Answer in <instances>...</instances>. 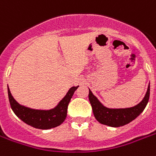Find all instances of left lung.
<instances>
[{
  "mask_svg": "<svg viewBox=\"0 0 156 156\" xmlns=\"http://www.w3.org/2000/svg\"><path fill=\"white\" fill-rule=\"evenodd\" d=\"M88 96L94 116L100 123L112 127H120L133 121L145 109L150 97V85L148 86L147 91L143 100L136 106L128 108H108L97 100L90 89Z\"/></svg>",
  "mask_w": 156,
  "mask_h": 156,
  "instance_id": "1",
  "label": "left lung"
}]
</instances>
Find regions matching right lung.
<instances>
[{"label": "right lung", "mask_w": 156, "mask_h": 156, "mask_svg": "<svg viewBox=\"0 0 156 156\" xmlns=\"http://www.w3.org/2000/svg\"><path fill=\"white\" fill-rule=\"evenodd\" d=\"M78 87V86L71 87L57 106L50 110H36L20 105L13 99L8 87L9 100L13 112L23 122L34 128L48 129L60 126L66 120L69 103Z\"/></svg>", "instance_id": "right-lung-1"}]
</instances>
